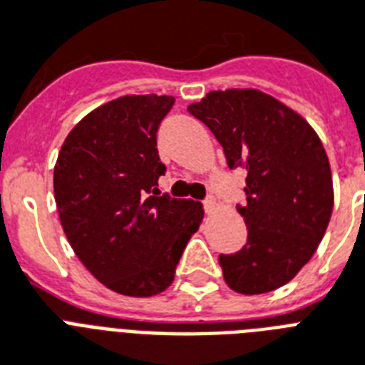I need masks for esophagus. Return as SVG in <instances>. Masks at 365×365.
I'll list each match as a JSON object with an SVG mask.
<instances>
[{"label": "esophagus", "mask_w": 365, "mask_h": 365, "mask_svg": "<svg viewBox=\"0 0 365 365\" xmlns=\"http://www.w3.org/2000/svg\"><path fill=\"white\" fill-rule=\"evenodd\" d=\"M217 206V200L214 199V197H206L205 199V210L208 212V214H212V212L216 210Z\"/></svg>", "instance_id": "34e87169"}]
</instances>
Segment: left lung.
<instances>
[{"label":"left lung","instance_id":"left-lung-1","mask_svg":"<svg viewBox=\"0 0 365 365\" xmlns=\"http://www.w3.org/2000/svg\"><path fill=\"white\" fill-rule=\"evenodd\" d=\"M187 111L222 143L229 168L246 170V202L237 208L248 240L220 255L225 282L244 295L280 288L317 252L334 210L320 138L299 113L255 88L212 91Z\"/></svg>","mask_w":365,"mask_h":365}]
</instances>
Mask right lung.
<instances>
[{
    "instance_id": "1",
    "label": "right lung",
    "mask_w": 365,
    "mask_h": 365,
    "mask_svg": "<svg viewBox=\"0 0 365 365\" xmlns=\"http://www.w3.org/2000/svg\"><path fill=\"white\" fill-rule=\"evenodd\" d=\"M172 96L130 94L73 126L54 165V200L71 248L117 294L151 297L174 280L205 210L157 189V130Z\"/></svg>"
}]
</instances>
